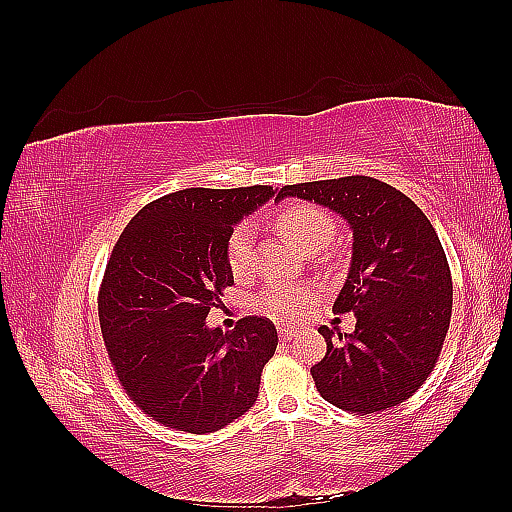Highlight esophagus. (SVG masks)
<instances>
[{"label": "esophagus", "instance_id": "obj_1", "mask_svg": "<svg viewBox=\"0 0 512 512\" xmlns=\"http://www.w3.org/2000/svg\"><path fill=\"white\" fill-rule=\"evenodd\" d=\"M297 335H299V331L294 329V327H280V337L286 339V342H288V339H292V337H297Z\"/></svg>", "mask_w": 512, "mask_h": 512}]
</instances>
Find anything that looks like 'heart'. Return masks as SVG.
<instances>
[{
  "mask_svg": "<svg viewBox=\"0 0 512 512\" xmlns=\"http://www.w3.org/2000/svg\"><path fill=\"white\" fill-rule=\"evenodd\" d=\"M277 228L282 235L301 247L303 252H318L327 247L335 235V222L331 215L314 205H288L284 207L275 218ZM226 256L228 267L237 280H245L254 271V258H256V228L250 222H241L235 230L230 232L226 243ZM303 292L299 290H275L267 292L262 297L271 314L275 316H294L303 305Z\"/></svg>",
  "mask_w": 512,
  "mask_h": 512,
  "instance_id": "obj_1",
  "label": "heart"
}]
</instances>
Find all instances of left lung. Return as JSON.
Instances as JSON below:
<instances>
[{"instance_id": "8db88e82", "label": "left lung", "mask_w": 512, "mask_h": 512, "mask_svg": "<svg viewBox=\"0 0 512 512\" xmlns=\"http://www.w3.org/2000/svg\"><path fill=\"white\" fill-rule=\"evenodd\" d=\"M286 196L331 209L352 230L333 312H352L356 327L337 337L318 329L327 339L312 367L318 393L361 416L401 404L431 374L451 324V269L436 230L406 194L371 177L286 185L277 200Z\"/></svg>"}]
</instances>
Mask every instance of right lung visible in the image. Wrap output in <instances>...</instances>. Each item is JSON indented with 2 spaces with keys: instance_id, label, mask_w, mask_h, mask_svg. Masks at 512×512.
<instances>
[{
  "instance_id": "add662e5",
  "label": "right lung",
  "mask_w": 512,
  "mask_h": 512,
  "mask_svg": "<svg viewBox=\"0 0 512 512\" xmlns=\"http://www.w3.org/2000/svg\"><path fill=\"white\" fill-rule=\"evenodd\" d=\"M275 194L179 190L138 211L115 243L98 299L102 337L121 386L153 421L211 433L256 404L275 327L247 316L235 331L211 329L207 314L235 284L230 232Z\"/></svg>"
}]
</instances>
